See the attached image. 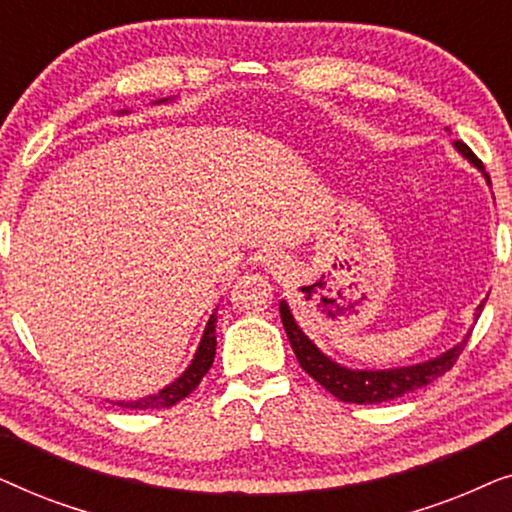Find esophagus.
<instances>
[{
    "mask_svg": "<svg viewBox=\"0 0 512 512\" xmlns=\"http://www.w3.org/2000/svg\"><path fill=\"white\" fill-rule=\"evenodd\" d=\"M284 265V263H282ZM268 268L270 270H275V268H279V258H275V256H270V261H268Z\"/></svg>",
    "mask_w": 512,
    "mask_h": 512,
    "instance_id": "esophagus-1",
    "label": "esophagus"
}]
</instances>
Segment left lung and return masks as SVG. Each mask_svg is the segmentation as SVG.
Returning <instances> with one entry per match:
<instances>
[{
    "mask_svg": "<svg viewBox=\"0 0 512 512\" xmlns=\"http://www.w3.org/2000/svg\"><path fill=\"white\" fill-rule=\"evenodd\" d=\"M454 149L461 153V158H466L475 170L482 172V177L489 186V174L475 153L468 149L464 142H454ZM482 307H485V300L475 307L473 321H478ZM279 314H282L284 331L289 335V342L293 347V354L300 363V368L305 370L307 375L314 377L321 387H324L328 394L345 403H359V405H373V403H384L394 401V398H401L405 394H412V391L426 387L433 380H438L440 375H445L447 370L454 366V361L459 359V354L464 352V345L468 340V331L464 340L457 342V345L445 349L443 354L433 356L429 361L412 363V366H398V368H382V370H363V368H347L342 363L333 361L331 356H326L321 349L314 345V342L307 338L303 328L298 326L296 317H293L291 307L286 300H279Z\"/></svg>",
    "mask_w": 512,
    "mask_h": 512,
    "instance_id": "8db88e82",
    "label": "left lung"
}]
</instances>
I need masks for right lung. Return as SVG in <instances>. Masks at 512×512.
Segmentation results:
<instances>
[{
    "mask_svg": "<svg viewBox=\"0 0 512 512\" xmlns=\"http://www.w3.org/2000/svg\"><path fill=\"white\" fill-rule=\"evenodd\" d=\"M174 97H163V100H156L153 104H167L172 102ZM130 114L128 109L118 111V116ZM214 354H216V312L209 317L205 331H202L200 345L195 349V356L188 363V368L181 373L177 380L165 384L158 394H149L144 398H137V401H111L118 408H128V410H158V408H170V405L179 403L181 398H186L191 391L198 387L202 377L207 375V370L212 368L214 363Z\"/></svg>",
    "mask_w": 512,
    "mask_h": 512,
    "instance_id": "right-lung-1",
    "label": "right lung"
}]
</instances>
